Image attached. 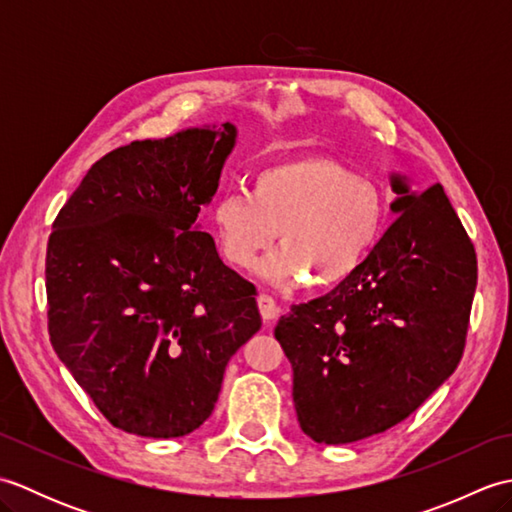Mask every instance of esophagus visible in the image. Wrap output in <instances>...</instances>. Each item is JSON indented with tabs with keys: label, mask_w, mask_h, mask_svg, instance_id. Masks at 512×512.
I'll use <instances>...</instances> for the list:
<instances>
[{
	"label": "esophagus",
	"mask_w": 512,
	"mask_h": 512,
	"mask_svg": "<svg viewBox=\"0 0 512 512\" xmlns=\"http://www.w3.org/2000/svg\"><path fill=\"white\" fill-rule=\"evenodd\" d=\"M257 306H259V312H262V319L268 323V321H273L277 314H279V308H277V303H275V299L270 297V295H266V292H262V295L257 297Z\"/></svg>",
	"instance_id": "1"
}]
</instances>
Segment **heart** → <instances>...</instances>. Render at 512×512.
<instances>
[{"label":"heart","instance_id":"heart-1","mask_svg":"<svg viewBox=\"0 0 512 512\" xmlns=\"http://www.w3.org/2000/svg\"><path fill=\"white\" fill-rule=\"evenodd\" d=\"M211 220L231 266L253 268L279 231L281 248L262 273L275 284L310 275L317 286H330L372 253L387 220V198L341 160L301 156L257 169L246 191L215 200Z\"/></svg>","mask_w":512,"mask_h":512}]
</instances>
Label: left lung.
I'll return each mask as SVG.
<instances>
[{
    "mask_svg": "<svg viewBox=\"0 0 512 512\" xmlns=\"http://www.w3.org/2000/svg\"><path fill=\"white\" fill-rule=\"evenodd\" d=\"M365 262L292 306L275 336L292 363L301 431L319 444L383 433L416 411L464 354L477 257L440 184L409 193Z\"/></svg>",
    "mask_w": 512,
    "mask_h": 512,
    "instance_id": "8db88e82",
    "label": "left lung"
}]
</instances>
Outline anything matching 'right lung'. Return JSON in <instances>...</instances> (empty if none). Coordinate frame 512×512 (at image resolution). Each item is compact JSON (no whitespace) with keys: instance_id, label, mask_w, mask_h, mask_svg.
<instances>
[{"instance_id":"add662e5","label":"right lung","mask_w":512,"mask_h":512,"mask_svg":"<svg viewBox=\"0 0 512 512\" xmlns=\"http://www.w3.org/2000/svg\"><path fill=\"white\" fill-rule=\"evenodd\" d=\"M233 145L224 123L118 147L52 224L50 343L105 420L134 436L198 429L226 363L262 328L255 286L195 226Z\"/></svg>"}]
</instances>
